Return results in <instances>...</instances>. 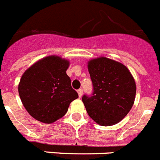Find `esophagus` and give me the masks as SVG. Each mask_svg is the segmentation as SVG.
I'll return each instance as SVG.
<instances>
[{
    "label": "esophagus",
    "instance_id": "obj_1",
    "mask_svg": "<svg viewBox=\"0 0 160 160\" xmlns=\"http://www.w3.org/2000/svg\"><path fill=\"white\" fill-rule=\"evenodd\" d=\"M77 92H78V95H79V97H81L82 95H83V90L82 89H79L78 91H77Z\"/></svg>",
    "mask_w": 160,
    "mask_h": 160
}]
</instances>
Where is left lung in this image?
Listing matches in <instances>:
<instances>
[{
    "instance_id": "left-lung-1",
    "label": "left lung",
    "mask_w": 160,
    "mask_h": 160,
    "mask_svg": "<svg viewBox=\"0 0 160 160\" xmlns=\"http://www.w3.org/2000/svg\"><path fill=\"white\" fill-rule=\"evenodd\" d=\"M88 69L93 85L92 96L82 97L88 114L101 126L116 124L135 101L136 85L132 73L123 64L104 57L89 60Z\"/></svg>"
}]
</instances>
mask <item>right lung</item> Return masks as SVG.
I'll return each instance as SVG.
<instances>
[{
    "mask_svg": "<svg viewBox=\"0 0 160 160\" xmlns=\"http://www.w3.org/2000/svg\"><path fill=\"white\" fill-rule=\"evenodd\" d=\"M69 60L48 56L29 67L21 77L18 92L24 107L38 121L52 123L64 116L78 94L66 71Z\"/></svg>",
    "mask_w": 160,
    "mask_h": 160,
    "instance_id": "right-lung-1",
    "label": "right lung"
}]
</instances>
